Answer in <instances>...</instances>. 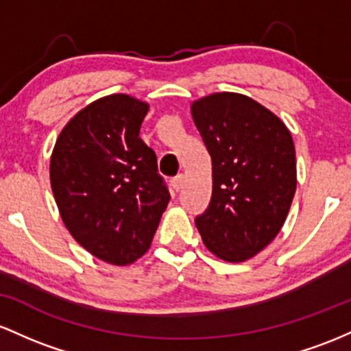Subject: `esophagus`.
<instances>
[{
	"label": "esophagus",
	"mask_w": 351,
	"mask_h": 351,
	"mask_svg": "<svg viewBox=\"0 0 351 351\" xmlns=\"http://www.w3.org/2000/svg\"><path fill=\"white\" fill-rule=\"evenodd\" d=\"M172 187H174L177 192H179L180 189L184 187V176L182 174H179L177 177H174V179H172Z\"/></svg>",
	"instance_id": "1"
}]
</instances>
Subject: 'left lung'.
Returning a JSON list of instances; mask_svg holds the SVG:
<instances>
[{
  "label": "left lung",
  "instance_id": "1",
  "mask_svg": "<svg viewBox=\"0 0 351 351\" xmlns=\"http://www.w3.org/2000/svg\"><path fill=\"white\" fill-rule=\"evenodd\" d=\"M212 159V199L195 217L204 245L245 262L277 237L297 189L292 134L249 96L215 93L191 106Z\"/></svg>",
  "mask_w": 351,
  "mask_h": 351
}]
</instances>
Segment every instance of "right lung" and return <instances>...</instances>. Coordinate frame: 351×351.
Returning <instances> with one entry per match:
<instances>
[{"label": "right lung", "instance_id": "obj_1", "mask_svg": "<svg viewBox=\"0 0 351 351\" xmlns=\"http://www.w3.org/2000/svg\"><path fill=\"white\" fill-rule=\"evenodd\" d=\"M147 102L111 94L81 109L51 154L62 222L89 254L129 265L151 247L169 195L156 152L139 137Z\"/></svg>", "mask_w": 351, "mask_h": 351}]
</instances>
